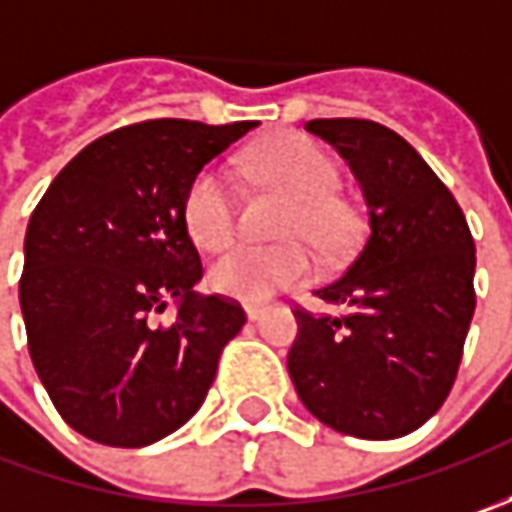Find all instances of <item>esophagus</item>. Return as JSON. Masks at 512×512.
Here are the masks:
<instances>
[{
    "mask_svg": "<svg viewBox=\"0 0 512 512\" xmlns=\"http://www.w3.org/2000/svg\"><path fill=\"white\" fill-rule=\"evenodd\" d=\"M245 316H247V322H259V319L265 316V307L245 305Z\"/></svg>",
    "mask_w": 512,
    "mask_h": 512,
    "instance_id": "esophagus-1",
    "label": "esophagus"
}]
</instances>
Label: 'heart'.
<instances>
[{
	"label": "heart",
	"mask_w": 512,
	"mask_h": 512,
	"mask_svg": "<svg viewBox=\"0 0 512 512\" xmlns=\"http://www.w3.org/2000/svg\"><path fill=\"white\" fill-rule=\"evenodd\" d=\"M253 176L290 196L279 245H233L210 265L207 282L236 302L259 305L279 290L302 285L310 273L313 247L322 259H339L356 236V216L333 193L339 185L336 162L316 142L299 133H276L247 153ZM190 239L205 250H219L236 230V193L225 170L196 173L182 202Z\"/></svg>",
	"instance_id": "obj_1"
}]
</instances>
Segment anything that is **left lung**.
Returning <instances> with one entry per match:
<instances>
[{"mask_svg": "<svg viewBox=\"0 0 512 512\" xmlns=\"http://www.w3.org/2000/svg\"><path fill=\"white\" fill-rule=\"evenodd\" d=\"M367 205V242L316 290L336 316L296 310L287 373L307 410L356 439H399L447 399L473 319L476 245L462 207L413 145L367 119H313Z\"/></svg>", "mask_w": 512, "mask_h": 512, "instance_id": "8db88e82", "label": "left lung"}]
</instances>
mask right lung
Listing matches in <instances>:
<instances>
[{"label": "right lung", "mask_w": 512, "mask_h": 512, "mask_svg": "<svg viewBox=\"0 0 512 512\" xmlns=\"http://www.w3.org/2000/svg\"><path fill=\"white\" fill-rule=\"evenodd\" d=\"M256 122L150 119L90 142L25 233L19 305L59 416L110 447H148L202 407L242 307L199 293L182 202L196 173ZM173 301L168 328L152 322Z\"/></svg>", "instance_id": "1"}]
</instances>
